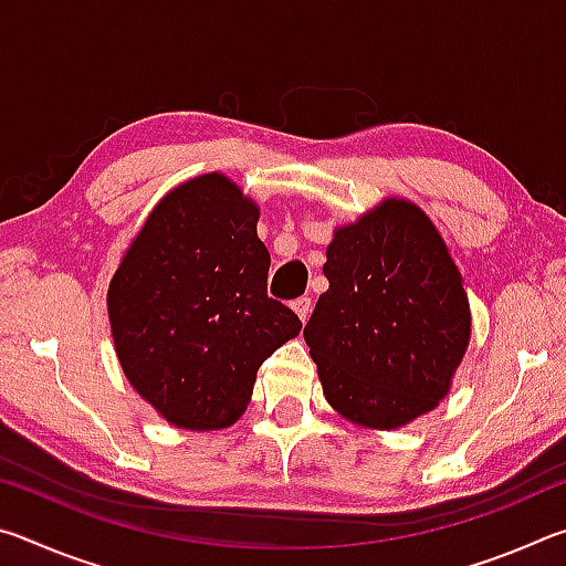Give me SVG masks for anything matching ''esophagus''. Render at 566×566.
Listing matches in <instances>:
<instances>
[{
    "mask_svg": "<svg viewBox=\"0 0 566 566\" xmlns=\"http://www.w3.org/2000/svg\"><path fill=\"white\" fill-rule=\"evenodd\" d=\"M292 310L300 314L302 322H306V319H310V314H312V300H310V296H300V300L292 302Z\"/></svg>",
    "mask_w": 566,
    "mask_h": 566,
    "instance_id": "34e87169",
    "label": "esophagus"
}]
</instances>
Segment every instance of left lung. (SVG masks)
<instances>
[{
	"mask_svg": "<svg viewBox=\"0 0 566 566\" xmlns=\"http://www.w3.org/2000/svg\"><path fill=\"white\" fill-rule=\"evenodd\" d=\"M304 342L329 405L352 421L397 429L449 391L472 314L462 274L419 207L387 199L334 232Z\"/></svg>",
	"mask_w": 566,
	"mask_h": 566,
	"instance_id": "8db88e82",
	"label": "left lung"
}]
</instances>
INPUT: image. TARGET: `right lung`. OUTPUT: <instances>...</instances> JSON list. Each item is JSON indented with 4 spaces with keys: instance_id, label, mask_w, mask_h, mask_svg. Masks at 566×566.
I'll list each match as a JSON object with an SVG mask.
<instances>
[{
    "instance_id": "obj_1",
    "label": "right lung",
    "mask_w": 566,
    "mask_h": 566,
    "mask_svg": "<svg viewBox=\"0 0 566 566\" xmlns=\"http://www.w3.org/2000/svg\"><path fill=\"white\" fill-rule=\"evenodd\" d=\"M260 209L222 175L161 199L119 270L107 306L132 387L171 424L222 429L252 397L256 369L302 322L266 294Z\"/></svg>"
}]
</instances>
